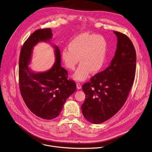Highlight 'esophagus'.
<instances>
[{
  "label": "esophagus",
  "instance_id": "obj_1",
  "mask_svg": "<svg viewBox=\"0 0 152 152\" xmlns=\"http://www.w3.org/2000/svg\"><path fill=\"white\" fill-rule=\"evenodd\" d=\"M76 87H77V89H82V85L80 83H76Z\"/></svg>",
  "mask_w": 152,
  "mask_h": 152
}]
</instances>
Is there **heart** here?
<instances>
[{"mask_svg":"<svg viewBox=\"0 0 152 152\" xmlns=\"http://www.w3.org/2000/svg\"><path fill=\"white\" fill-rule=\"evenodd\" d=\"M108 44L105 37L93 33H82L75 37L68 48L61 51V56L66 67L71 70L80 64L73 75L76 81L86 80L91 72H99L105 65Z\"/></svg>","mask_w":152,"mask_h":152,"instance_id":"1","label":"heart"}]
</instances>
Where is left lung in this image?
I'll list each match as a JSON object with an SVG mask.
<instances>
[{
	"label": "left lung",
	"instance_id": "8db88e82",
	"mask_svg": "<svg viewBox=\"0 0 152 152\" xmlns=\"http://www.w3.org/2000/svg\"><path fill=\"white\" fill-rule=\"evenodd\" d=\"M117 36L115 56L109 66L82 86L86 94L81 106L85 118L99 124L113 117L126 102L136 72V54L130 39L113 31Z\"/></svg>",
	"mask_w": 152,
	"mask_h": 152
}]
</instances>
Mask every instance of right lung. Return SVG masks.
I'll return each mask as SVG.
<instances>
[{
	"mask_svg": "<svg viewBox=\"0 0 152 152\" xmlns=\"http://www.w3.org/2000/svg\"><path fill=\"white\" fill-rule=\"evenodd\" d=\"M51 29L34 31L23 44L19 58V88L22 98L31 112L46 120L58 117L66 99L76 89L74 81L67 79V72L61 66V52L55 48V62L44 72L36 73L29 67L33 48L42 42H50Z\"/></svg>",
	"mask_w": 152,
	"mask_h": 152,
	"instance_id": "add662e5",
	"label": "right lung"
}]
</instances>
